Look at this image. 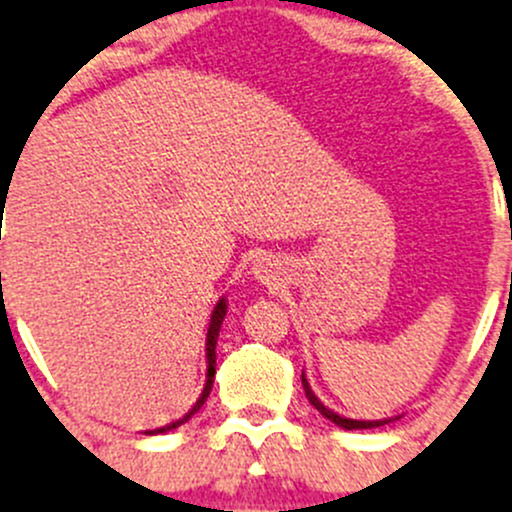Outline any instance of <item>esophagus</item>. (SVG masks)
Masks as SVG:
<instances>
[{"mask_svg":"<svg viewBox=\"0 0 512 512\" xmlns=\"http://www.w3.org/2000/svg\"><path fill=\"white\" fill-rule=\"evenodd\" d=\"M252 272H255L257 280L265 282V285H270V282L275 280V267H272L270 260H260L255 267H252Z\"/></svg>","mask_w":512,"mask_h":512,"instance_id":"1","label":"esophagus"}]
</instances>
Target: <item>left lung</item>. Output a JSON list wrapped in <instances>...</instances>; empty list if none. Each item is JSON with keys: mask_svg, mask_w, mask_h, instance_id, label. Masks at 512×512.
Returning <instances> with one entry per match:
<instances>
[{"mask_svg": "<svg viewBox=\"0 0 512 512\" xmlns=\"http://www.w3.org/2000/svg\"><path fill=\"white\" fill-rule=\"evenodd\" d=\"M302 386H304V394H307L309 404H312L314 409H317L324 418H329V421L337 423V426L347 428V431H352V428H376V426H384V423H389V421H354V418H342L339 414H334V411H329L327 406H324L322 401L314 396V391L309 389V384H307V379H304V376H302Z\"/></svg>", "mask_w": 512, "mask_h": 512, "instance_id": "8db88e82", "label": "left lung"}]
</instances>
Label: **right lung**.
I'll list each match as a JSON object with an SVG mask.
<instances>
[{
  "mask_svg": "<svg viewBox=\"0 0 512 512\" xmlns=\"http://www.w3.org/2000/svg\"><path fill=\"white\" fill-rule=\"evenodd\" d=\"M2 200H4V195H2ZM225 309H227L225 299H220V302L215 304L213 317H210V329H208V384H205L203 394H200V399L195 401V406L188 411V414H185L183 418H178V421H173V423H170V426L156 428V431H148V433H151V436H153V433H165V431H173V428L183 426V423L188 421V418L193 416V414H198L200 406H203L205 401H208L210 389H213V379H215V344H218V334H220V324H223V319H225Z\"/></svg>",
  "mask_w": 512,
  "mask_h": 512,
  "instance_id": "obj_1",
  "label": "right lung"
}]
</instances>
